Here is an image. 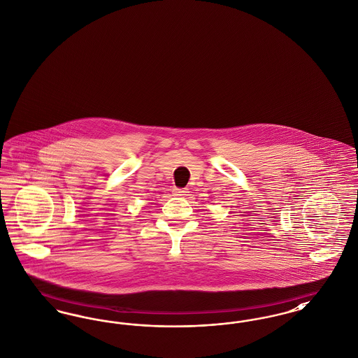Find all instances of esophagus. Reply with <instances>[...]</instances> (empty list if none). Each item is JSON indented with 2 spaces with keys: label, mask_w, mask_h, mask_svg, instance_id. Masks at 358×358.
Returning <instances> with one entry per match:
<instances>
[{
  "label": "esophagus",
  "mask_w": 358,
  "mask_h": 358,
  "mask_svg": "<svg viewBox=\"0 0 358 358\" xmlns=\"http://www.w3.org/2000/svg\"><path fill=\"white\" fill-rule=\"evenodd\" d=\"M186 193H187L186 189H174L176 196H186Z\"/></svg>",
  "instance_id": "1"
}]
</instances>
